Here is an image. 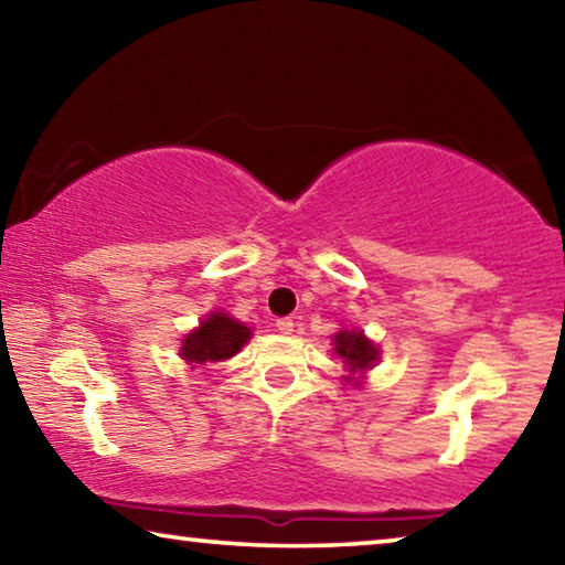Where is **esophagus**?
<instances>
[{
	"label": "esophagus",
	"mask_w": 565,
	"mask_h": 565,
	"mask_svg": "<svg viewBox=\"0 0 565 565\" xmlns=\"http://www.w3.org/2000/svg\"><path fill=\"white\" fill-rule=\"evenodd\" d=\"M276 329H279L281 333H291V331H294V319H291V317L276 319Z\"/></svg>",
	"instance_id": "obj_1"
}]
</instances>
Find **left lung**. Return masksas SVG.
<instances>
[{
    "label": "left lung",
    "instance_id": "1",
    "mask_svg": "<svg viewBox=\"0 0 565 565\" xmlns=\"http://www.w3.org/2000/svg\"><path fill=\"white\" fill-rule=\"evenodd\" d=\"M333 347H337V353L343 359V363H349L351 371H366L371 369V363L376 361L379 351L374 349L363 333L359 331H341L333 339Z\"/></svg>",
    "mask_w": 565,
    "mask_h": 565
}]
</instances>
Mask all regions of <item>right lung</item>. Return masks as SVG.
<instances>
[{
	"label": "right lung",
	"instance_id": "1",
	"mask_svg": "<svg viewBox=\"0 0 565 565\" xmlns=\"http://www.w3.org/2000/svg\"><path fill=\"white\" fill-rule=\"evenodd\" d=\"M252 337L244 323L234 321L226 313H212L202 327L191 331L184 339V347H181V356L189 363H199V366H206L212 361H224L244 347V343Z\"/></svg>",
	"mask_w": 565,
	"mask_h": 565
}]
</instances>
